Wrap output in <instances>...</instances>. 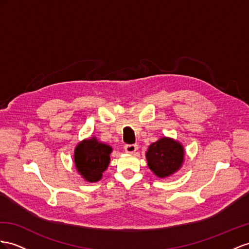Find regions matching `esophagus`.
<instances>
[{
    "label": "esophagus",
    "mask_w": 249,
    "mask_h": 249,
    "mask_svg": "<svg viewBox=\"0 0 249 249\" xmlns=\"http://www.w3.org/2000/svg\"><path fill=\"white\" fill-rule=\"evenodd\" d=\"M124 149L127 154H133L138 150V145L137 144H127L124 146Z\"/></svg>",
    "instance_id": "1"
}]
</instances>
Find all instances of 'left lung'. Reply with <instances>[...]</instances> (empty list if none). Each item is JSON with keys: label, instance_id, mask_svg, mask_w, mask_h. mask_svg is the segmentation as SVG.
Masks as SVG:
<instances>
[{"label": "left lung", "instance_id": "left-lung-1", "mask_svg": "<svg viewBox=\"0 0 249 249\" xmlns=\"http://www.w3.org/2000/svg\"><path fill=\"white\" fill-rule=\"evenodd\" d=\"M149 169L159 178H166L179 170L184 162L183 145L170 138H161L146 152Z\"/></svg>", "mask_w": 249, "mask_h": 249}]
</instances>
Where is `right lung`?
Listing matches in <instances>:
<instances>
[{
    "instance_id": "right-lung-1",
    "label": "right lung",
    "mask_w": 249,
    "mask_h": 249,
    "mask_svg": "<svg viewBox=\"0 0 249 249\" xmlns=\"http://www.w3.org/2000/svg\"><path fill=\"white\" fill-rule=\"evenodd\" d=\"M112 148L99 142L94 137L83 140L74 149V165L82 178L88 182H98L110 162Z\"/></svg>"
}]
</instances>
